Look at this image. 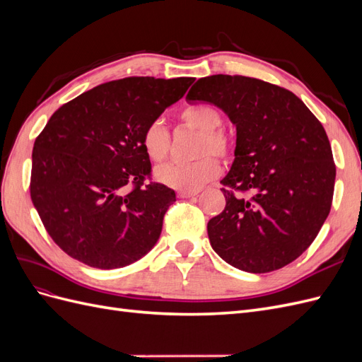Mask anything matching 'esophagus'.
<instances>
[{
	"instance_id": "34e87169",
	"label": "esophagus",
	"mask_w": 362,
	"mask_h": 362,
	"mask_svg": "<svg viewBox=\"0 0 362 362\" xmlns=\"http://www.w3.org/2000/svg\"><path fill=\"white\" fill-rule=\"evenodd\" d=\"M199 193V190H180L178 194L180 198H192V196H196Z\"/></svg>"
}]
</instances>
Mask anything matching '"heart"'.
I'll list each match as a JSON object with an SVG mask.
<instances>
[{
	"label": "heart",
	"instance_id": "b5f03b06",
	"mask_svg": "<svg viewBox=\"0 0 362 362\" xmlns=\"http://www.w3.org/2000/svg\"><path fill=\"white\" fill-rule=\"evenodd\" d=\"M184 127L199 131L193 154V161L168 163L157 168L156 178L168 187L177 190H198L205 182L214 180L221 173V163L211 154L229 158L234 152L231 137L222 127L221 112L208 104H194L185 107L180 113ZM140 145L145 154L156 163L166 160L170 151V133L160 120H152L140 136Z\"/></svg>",
	"mask_w": 362,
	"mask_h": 362
}]
</instances>
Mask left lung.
Instances as JSON below:
<instances>
[{
  "label": "left lung",
  "instance_id": "obj_1",
  "mask_svg": "<svg viewBox=\"0 0 362 362\" xmlns=\"http://www.w3.org/2000/svg\"><path fill=\"white\" fill-rule=\"evenodd\" d=\"M185 100L214 104L237 127L235 160L222 180L225 210L206 225L213 249L250 273L290 264L332 205L337 170L320 120L293 92L243 75L205 76Z\"/></svg>",
  "mask_w": 362,
  "mask_h": 362
}]
</instances>
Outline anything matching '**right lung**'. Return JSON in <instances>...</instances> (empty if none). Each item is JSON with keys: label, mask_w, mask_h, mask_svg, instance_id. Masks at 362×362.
I'll use <instances>...</instances> for the list:
<instances>
[{"label": "right lung", "mask_w": 362, "mask_h": 362, "mask_svg": "<svg viewBox=\"0 0 362 362\" xmlns=\"http://www.w3.org/2000/svg\"><path fill=\"white\" fill-rule=\"evenodd\" d=\"M192 76H128L76 96L36 137L30 196L47 233L74 259L119 269L154 247L175 192L152 181L140 136Z\"/></svg>", "instance_id": "1"}]
</instances>
